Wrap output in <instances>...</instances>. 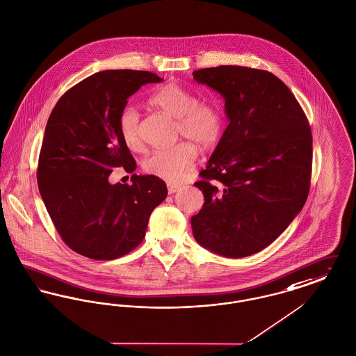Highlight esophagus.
I'll return each instance as SVG.
<instances>
[{"label": "esophagus", "instance_id": "34e87169", "mask_svg": "<svg viewBox=\"0 0 356 356\" xmlns=\"http://www.w3.org/2000/svg\"><path fill=\"white\" fill-rule=\"evenodd\" d=\"M179 188H181V186H178V185H168V191H169V194H174V193H177Z\"/></svg>", "mask_w": 356, "mask_h": 356}]
</instances>
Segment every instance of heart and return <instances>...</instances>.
I'll use <instances>...</instances> for the list:
<instances>
[{
  "instance_id": "b5f03b06",
  "label": "heart",
  "mask_w": 356,
  "mask_h": 356,
  "mask_svg": "<svg viewBox=\"0 0 356 356\" xmlns=\"http://www.w3.org/2000/svg\"><path fill=\"white\" fill-rule=\"evenodd\" d=\"M151 106L177 119V132L201 147L214 146L222 136V110L211 102H198L197 95L178 83H166L149 97ZM139 113L134 107L122 110L118 127L124 145L130 150L142 147ZM197 161L193 145L182 142L168 149H158L143 161V170L171 184L182 182Z\"/></svg>"
}]
</instances>
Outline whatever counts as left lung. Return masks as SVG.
I'll use <instances>...</instances> for the list:
<instances>
[{"instance_id": "left-lung-1", "label": "left lung", "mask_w": 356, "mask_h": 356, "mask_svg": "<svg viewBox=\"0 0 356 356\" xmlns=\"http://www.w3.org/2000/svg\"><path fill=\"white\" fill-rule=\"evenodd\" d=\"M193 77L224 97L229 120L194 184L205 202L191 217L193 234L213 253L246 257L273 243L305 204L311 129L296 97L268 71L220 65Z\"/></svg>"}]
</instances>
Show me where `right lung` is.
Segmentation results:
<instances>
[{
    "label": "right lung",
    "instance_id": "right-lung-1",
    "mask_svg": "<svg viewBox=\"0 0 356 356\" xmlns=\"http://www.w3.org/2000/svg\"><path fill=\"white\" fill-rule=\"evenodd\" d=\"M163 79L147 71L94 74L60 97L49 115L38 156V185L57 233L74 252L115 260L145 238L151 211L168 197L154 175L110 184L115 168L134 172L118 119L127 99Z\"/></svg>",
    "mask_w": 356,
    "mask_h": 356
}]
</instances>
